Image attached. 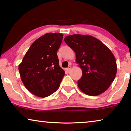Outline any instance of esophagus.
I'll return each mask as SVG.
<instances>
[{"instance_id":"34e87169","label":"esophagus","mask_w":131,"mask_h":131,"mask_svg":"<svg viewBox=\"0 0 131 131\" xmlns=\"http://www.w3.org/2000/svg\"><path fill=\"white\" fill-rule=\"evenodd\" d=\"M71 69V66H69V67H68V68H67V69H66V70H67V71H69V70H70Z\"/></svg>"}]
</instances>
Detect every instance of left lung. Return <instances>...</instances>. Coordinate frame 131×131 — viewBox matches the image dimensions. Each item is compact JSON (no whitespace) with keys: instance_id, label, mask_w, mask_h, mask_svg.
<instances>
[{"instance_id":"8db88e82","label":"left lung","mask_w":131,"mask_h":131,"mask_svg":"<svg viewBox=\"0 0 131 131\" xmlns=\"http://www.w3.org/2000/svg\"><path fill=\"white\" fill-rule=\"evenodd\" d=\"M64 41L74 51L76 62L82 70V78L78 81L79 88L90 96L104 92L117 72L115 57L110 49L89 35L67 36Z\"/></svg>"}]
</instances>
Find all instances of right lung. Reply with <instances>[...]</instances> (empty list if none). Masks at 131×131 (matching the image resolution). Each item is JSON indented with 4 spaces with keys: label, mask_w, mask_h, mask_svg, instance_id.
Masks as SVG:
<instances>
[{
    "label": "right lung",
    "mask_w": 131,
    "mask_h": 131,
    "mask_svg": "<svg viewBox=\"0 0 131 131\" xmlns=\"http://www.w3.org/2000/svg\"><path fill=\"white\" fill-rule=\"evenodd\" d=\"M62 33H46L36 40L25 54L18 70L25 87L31 94L45 98L60 87L65 71L60 67L57 52Z\"/></svg>",
    "instance_id": "1"
}]
</instances>
